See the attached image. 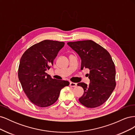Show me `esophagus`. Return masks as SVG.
<instances>
[{
	"instance_id": "esophagus-1",
	"label": "esophagus",
	"mask_w": 135,
	"mask_h": 135,
	"mask_svg": "<svg viewBox=\"0 0 135 135\" xmlns=\"http://www.w3.org/2000/svg\"><path fill=\"white\" fill-rule=\"evenodd\" d=\"M77 84L75 83H73V82H70V87H76Z\"/></svg>"
}]
</instances>
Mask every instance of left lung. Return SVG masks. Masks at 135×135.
Instances as JSON below:
<instances>
[{
    "label": "left lung",
    "instance_id": "8db88e82",
    "mask_svg": "<svg viewBox=\"0 0 135 135\" xmlns=\"http://www.w3.org/2000/svg\"><path fill=\"white\" fill-rule=\"evenodd\" d=\"M81 60V70L88 69L90 83H78L84 89L79 99L85 107L94 108L103 105L109 99L115 87V68L109 53L91 40L68 42Z\"/></svg>",
    "mask_w": 135,
    "mask_h": 135
}]
</instances>
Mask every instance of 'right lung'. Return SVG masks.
Returning a JSON list of instances; mask_svg holds the SVG:
<instances>
[{
	"label": "right lung",
	"instance_id": "1",
	"mask_svg": "<svg viewBox=\"0 0 135 135\" xmlns=\"http://www.w3.org/2000/svg\"><path fill=\"white\" fill-rule=\"evenodd\" d=\"M64 42L44 40L24 52L20 61L18 76L24 92L31 103L48 107L57 100L67 80L53 79L46 71L50 69Z\"/></svg>",
	"mask_w": 135,
	"mask_h": 135
}]
</instances>
